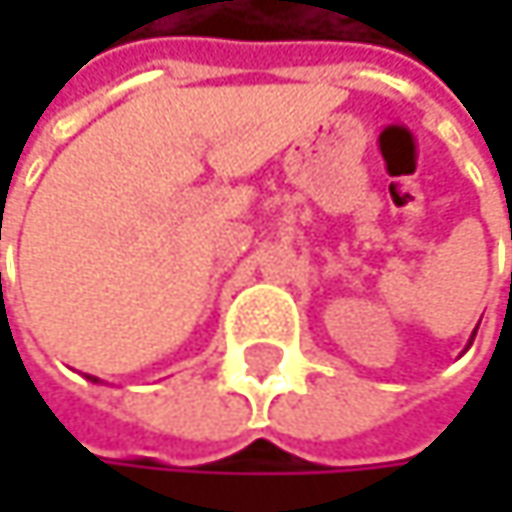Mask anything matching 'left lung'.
Returning a JSON list of instances; mask_svg holds the SVG:
<instances>
[{
    "mask_svg": "<svg viewBox=\"0 0 512 512\" xmlns=\"http://www.w3.org/2000/svg\"><path fill=\"white\" fill-rule=\"evenodd\" d=\"M474 335H477V332H474ZM474 335H471V341H474ZM471 341H468V347H471Z\"/></svg>",
    "mask_w": 512,
    "mask_h": 512,
    "instance_id": "obj_1",
    "label": "left lung"
}]
</instances>
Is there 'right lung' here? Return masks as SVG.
Instances as JSON below:
<instances>
[{
    "mask_svg": "<svg viewBox=\"0 0 512 512\" xmlns=\"http://www.w3.org/2000/svg\"><path fill=\"white\" fill-rule=\"evenodd\" d=\"M88 379H91V382H97V376H88Z\"/></svg>",
    "mask_w": 512,
    "mask_h": 512,
    "instance_id": "obj_1",
    "label": "right lung"
}]
</instances>
